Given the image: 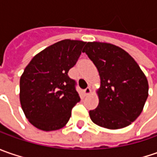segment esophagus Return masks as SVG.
Returning <instances> with one entry per match:
<instances>
[{"label":"esophagus","instance_id":"34e87169","mask_svg":"<svg viewBox=\"0 0 157 157\" xmlns=\"http://www.w3.org/2000/svg\"><path fill=\"white\" fill-rule=\"evenodd\" d=\"M91 92H92L91 88H90V87L86 88V89L84 90V94H85V95H88V94H91Z\"/></svg>","mask_w":157,"mask_h":157}]
</instances>
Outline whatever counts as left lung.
<instances>
[{
    "mask_svg": "<svg viewBox=\"0 0 157 157\" xmlns=\"http://www.w3.org/2000/svg\"><path fill=\"white\" fill-rule=\"evenodd\" d=\"M83 52L100 78L99 105L89 112L93 122L108 129L128 127L141 114L148 96L147 78L123 49L107 43L88 42Z\"/></svg>",
    "mask_w": 157,
    "mask_h": 157,
    "instance_id": "1",
    "label": "left lung"
}]
</instances>
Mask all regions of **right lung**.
<instances>
[{
	"instance_id": "1",
	"label": "right lung",
	"mask_w": 157,
	"mask_h": 157,
	"mask_svg": "<svg viewBox=\"0 0 157 157\" xmlns=\"http://www.w3.org/2000/svg\"><path fill=\"white\" fill-rule=\"evenodd\" d=\"M86 42L64 39L45 48L29 63L20 78V102L36 128L53 131L64 127L80 100L68 71L77 63Z\"/></svg>"
}]
</instances>
